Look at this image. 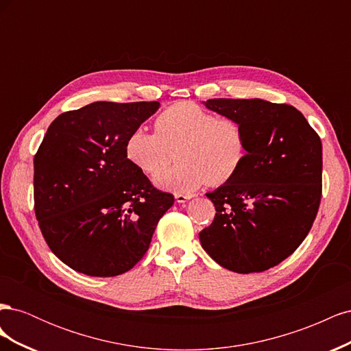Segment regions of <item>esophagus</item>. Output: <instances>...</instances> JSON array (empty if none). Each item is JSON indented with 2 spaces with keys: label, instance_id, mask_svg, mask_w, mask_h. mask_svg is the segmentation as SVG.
<instances>
[{
  "label": "esophagus",
  "instance_id": "obj_1",
  "mask_svg": "<svg viewBox=\"0 0 351 351\" xmlns=\"http://www.w3.org/2000/svg\"><path fill=\"white\" fill-rule=\"evenodd\" d=\"M189 199H192V196H189V195H176V202H177V204H184V202H187Z\"/></svg>",
  "mask_w": 351,
  "mask_h": 351
}]
</instances>
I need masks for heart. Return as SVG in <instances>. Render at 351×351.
Wrapping results in <instances>:
<instances>
[{"label": "heart", "mask_w": 351, "mask_h": 351, "mask_svg": "<svg viewBox=\"0 0 351 351\" xmlns=\"http://www.w3.org/2000/svg\"><path fill=\"white\" fill-rule=\"evenodd\" d=\"M155 130H133L125 141V156L141 171L156 177L172 162L176 152L180 162L155 182L169 192L192 193L205 183L226 184L246 158L243 125L193 102H178L159 112Z\"/></svg>", "instance_id": "b5f03b06"}]
</instances>
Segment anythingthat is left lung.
<instances>
[{
	"mask_svg": "<svg viewBox=\"0 0 351 351\" xmlns=\"http://www.w3.org/2000/svg\"><path fill=\"white\" fill-rule=\"evenodd\" d=\"M204 104L243 125L247 152L234 178L206 193L217 214L199 232L200 244L226 269L267 271L312 228L322 195L321 139L291 105L258 98Z\"/></svg>",
	"mask_w": 351,
	"mask_h": 351,
	"instance_id": "8db88e82",
	"label": "left lung"
}]
</instances>
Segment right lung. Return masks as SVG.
<instances>
[{
  "label": "right lung",
  "instance_id": "obj_1",
  "mask_svg": "<svg viewBox=\"0 0 351 351\" xmlns=\"http://www.w3.org/2000/svg\"><path fill=\"white\" fill-rule=\"evenodd\" d=\"M159 102H92L58 115L34 159L35 214L45 241L71 269L115 277L149 249L174 196L125 156L130 133Z\"/></svg>",
  "mask_w": 351,
  "mask_h": 351
}]
</instances>
